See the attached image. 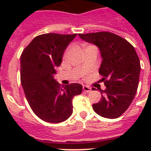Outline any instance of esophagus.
<instances>
[{"label":"esophagus","mask_w":151,"mask_h":151,"mask_svg":"<svg viewBox=\"0 0 151 151\" xmlns=\"http://www.w3.org/2000/svg\"><path fill=\"white\" fill-rule=\"evenodd\" d=\"M83 91H85L87 93H89L91 91V88L89 86H87V85H83Z\"/></svg>","instance_id":"1"}]
</instances>
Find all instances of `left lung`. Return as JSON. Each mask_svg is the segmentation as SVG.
I'll return each instance as SVG.
<instances>
[{
	"instance_id": "8db88e82",
	"label": "left lung",
	"mask_w": 151,
	"mask_h": 151,
	"mask_svg": "<svg viewBox=\"0 0 151 151\" xmlns=\"http://www.w3.org/2000/svg\"><path fill=\"white\" fill-rule=\"evenodd\" d=\"M78 35L98 47L102 59L99 72L106 88L100 90L101 100L93 104V109L104 118H118L132 104L138 88L141 66L136 50L126 39L110 32Z\"/></svg>"
}]
</instances>
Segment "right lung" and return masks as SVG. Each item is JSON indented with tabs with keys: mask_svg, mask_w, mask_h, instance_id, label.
<instances>
[{
	"mask_svg": "<svg viewBox=\"0 0 151 151\" xmlns=\"http://www.w3.org/2000/svg\"><path fill=\"white\" fill-rule=\"evenodd\" d=\"M77 34L45 33L35 37L20 57V80L33 112L46 122L65 121L73 112L72 99L81 94L79 83L60 86L55 80L65 50Z\"/></svg>",
	"mask_w": 151,
	"mask_h": 151,
	"instance_id": "1",
	"label": "right lung"
}]
</instances>
